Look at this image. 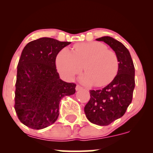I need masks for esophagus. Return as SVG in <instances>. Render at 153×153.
<instances>
[{"instance_id": "34e87169", "label": "esophagus", "mask_w": 153, "mask_h": 153, "mask_svg": "<svg viewBox=\"0 0 153 153\" xmlns=\"http://www.w3.org/2000/svg\"><path fill=\"white\" fill-rule=\"evenodd\" d=\"M81 89H82V87L80 86V85H77L76 87H75V90H76L77 91L81 90Z\"/></svg>"}]
</instances>
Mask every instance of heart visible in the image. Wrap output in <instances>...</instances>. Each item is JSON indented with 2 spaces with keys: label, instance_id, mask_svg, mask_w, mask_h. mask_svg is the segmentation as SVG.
Instances as JSON below:
<instances>
[{
  "label": "heart",
  "instance_id": "obj_1",
  "mask_svg": "<svg viewBox=\"0 0 153 153\" xmlns=\"http://www.w3.org/2000/svg\"><path fill=\"white\" fill-rule=\"evenodd\" d=\"M56 66L68 80L79 74L83 68L85 73L80 77V81L86 85L94 84L95 86L102 87L115 78L119 61L115 52L107 50L103 44L94 42L77 44L73 52L63 49L57 54Z\"/></svg>",
  "mask_w": 153,
  "mask_h": 153
}]
</instances>
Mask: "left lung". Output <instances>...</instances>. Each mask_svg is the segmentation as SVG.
I'll list each match as a JSON object with an SVG mask.
<instances>
[{
    "instance_id": "left-lung-1",
    "label": "left lung",
    "mask_w": 153,
    "mask_h": 153,
    "mask_svg": "<svg viewBox=\"0 0 153 153\" xmlns=\"http://www.w3.org/2000/svg\"><path fill=\"white\" fill-rule=\"evenodd\" d=\"M96 40L104 42L114 51L119 68L117 75L108 85L90 91L91 99L84 111L91 123L107 126L121 118L131 102L135 85L134 66L129 50L122 42L108 36Z\"/></svg>"
}]
</instances>
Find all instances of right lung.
Here are the masks:
<instances>
[{
	"instance_id": "add662e5",
	"label": "right lung",
	"mask_w": 153,
	"mask_h": 153,
	"mask_svg": "<svg viewBox=\"0 0 153 153\" xmlns=\"http://www.w3.org/2000/svg\"><path fill=\"white\" fill-rule=\"evenodd\" d=\"M70 42L42 37L29 42L17 66L15 111L26 127L42 129L52 125L59 116L61 99L75 93V85L59 78L55 65L59 51Z\"/></svg>"
}]
</instances>
